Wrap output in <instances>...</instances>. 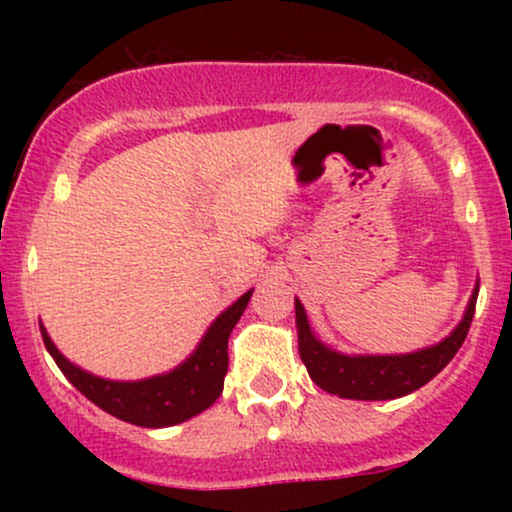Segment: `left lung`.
Instances as JSON below:
<instances>
[{
  "label": "left lung",
  "mask_w": 512,
  "mask_h": 512,
  "mask_svg": "<svg viewBox=\"0 0 512 512\" xmlns=\"http://www.w3.org/2000/svg\"><path fill=\"white\" fill-rule=\"evenodd\" d=\"M477 293L479 284L474 286L460 325L443 342L411 351V354L390 356H346L325 346L310 330L303 303L296 298L298 354H301V361L308 368L313 383L325 392H330V395H339L344 399H363V402L404 397L424 387L428 380L436 378L440 370L452 361V356L457 354L464 337H467L469 325H472L474 308H477Z\"/></svg>",
  "instance_id": "1"
}]
</instances>
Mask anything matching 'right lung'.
I'll return each instance as SVG.
<instances>
[{
  "mask_svg": "<svg viewBox=\"0 0 512 512\" xmlns=\"http://www.w3.org/2000/svg\"><path fill=\"white\" fill-rule=\"evenodd\" d=\"M252 291L243 293L236 303L228 305L223 313L211 322L207 334L187 361L170 373L154 375V378L132 380V383H120V380H105L98 375L86 373L84 368L74 366L67 361L52 339L40 325L45 349L55 358L64 378L72 383L81 395L91 399L96 407H101L117 419L127 424L144 428H166L182 424L192 416L202 414L216 402L223 390V378L228 373V337L233 327L248 308Z\"/></svg>",
  "mask_w": 512,
  "mask_h": 512,
  "instance_id": "add662e5",
  "label": "right lung"
}]
</instances>
